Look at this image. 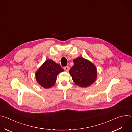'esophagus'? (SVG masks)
I'll return each instance as SVG.
<instances>
[{
  "instance_id": "1",
  "label": "esophagus",
  "mask_w": 132,
  "mask_h": 132,
  "mask_svg": "<svg viewBox=\"0 0 132 132\" xmlns=\"http://www.w3.org/2000/svg\"><path fill=\"white\" fill-rule=\"evenodd\" d=\"M64 70H65L66 71H68L69 68L68 66H66V67H64Z\"/></svg>"
}]
</instances>
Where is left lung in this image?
<instances>
[{"label":"left lung","mask_w":132,"mask_h":132,"mask_svg":"<svg viewBox=\"0 0 132 132\" xmlns=\"http://www.w3.org/2000/svg\"><path fill=\"white\" fill-rule=\"evenodd\" d=\"M73 66L69 73L74 83L80 87H88L95 82L97 78L96 66L90 61L82 57L73 60Z\"/></svg>","instance_id":"8db88e82"}]
</instances>
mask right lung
Listing matches in <instances>:
<instances>
[{"mask_svg":"<svg viewBox=\"0 0 132 132\" xmlns=\"http://www.w3.org/2000/svg\"><path fill=\"white\" fill-rule=\"evenodd\" d=\"M64 69L60 64L56 63L52 60L48 59L37 70L35 79L39 85L45 89L53 87L56 81L57 76Z\"/></svg>","mask_w":132,"mask_h":132,"instance_id":"right-lung-1","label":"right lung"}]
</instances>
